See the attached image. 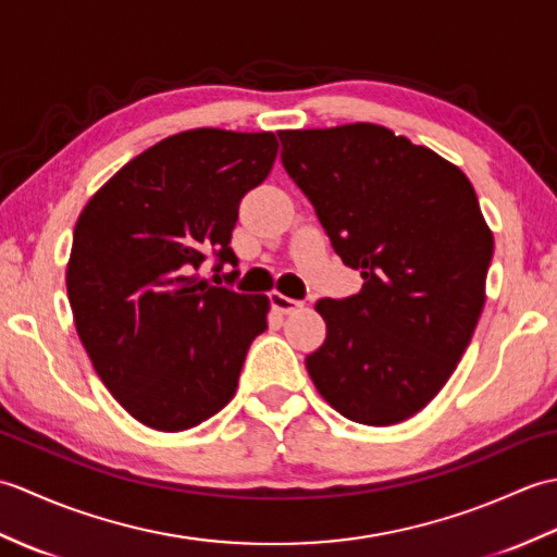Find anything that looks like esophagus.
<instances>
[{
	"instance_id": "34e87169",
	"label": "esophagus",
	"mask_w": 557,
	"mask_h": 557,
	"mask_svg": "<svg viewBox=\"0 0 557 557\" xmlns=\"http://www.w3.org/2000/svg\"><path fill=\"white\" fill-rule=\"evenodd\" d=\"M270 304H272V309L280 311V313H294V311H299L301 306H304V301L285 297V294H282V292H270Z\"/></svg>"
}]
</instances>
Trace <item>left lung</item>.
Returning a JSON list of instances; mask_svg holds the SVG:
<instances>
[{"label":"left lung","instance_id":"8db88e82","mask_svg":"<svg viewBox=\"0 0 557 557\" xmlns=\"http://www.w3.org/2000/svg\"><path fill=\"white\" fill-rule=\"evenodd\" d=\"M277 136L335 253L363 277L354 297L315 304L327 335L306 369L342 417L405 421L449 381L486 301L493 234L474 186L385 126Z\"/></svg>","mask_w":557,"mask_h":557}]
</instances>
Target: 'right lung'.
Wrapping results in <instances>:
<instances>
[{
  "mask_svg": "<svg viewBox=\"0 0 557 557\" xmlns=\"http://www.w3.org/2000/svg\"><path fill=\"white\" fill-rule=\"evenodd\" d=\"M275 156L270 132L191 128L126 162L81 212L66 265L76 333L104 387L150 429L186 431L218 413L268 327L265 294L194 272L208 253L215 272L239 263V203Z\"/></svg>",
  "mask_w": 557,
  "mask_h": 557,
  "instance_id": "obj_1",
  "label": "right lung"
}]
</instances>
